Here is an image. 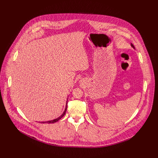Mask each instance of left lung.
<instances>
[{
    "instance_id": "1",
    "label": "left lung",
    "mask_w": 158,
    "mask_h": 158,
    "mask_svg": "<svg viewBox=\"0 0 158 158\" xmlns=\"http://www.w3.org/2000/svg\"><path fill=\"white\" fill-rule=\"evenodd\" d=\"M131 47H132L133 49H135V48L134 47V46H133V45H132V44H131Z\"/></svg>"
}]
</instances>
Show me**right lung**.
<instances>
[{"instance_id":"obj_1","label":"right lung","mask_w":158,"mask_h":158,"mask_svg":"<svg viewBox=\"0 0 158 158\" xmlns=\"http://www.w3.org/2000/svg\"><path fill=\"white\" fill-rule=\"evenodd\" d=\"M68 99V98H67ZM67 101H66V104H65V110L64 111L63 113L62 114V115H60L59 118L55 119H53V120H51V121H44V122H40L41 123H43V124H45V123H47V124H52V123H56L57 121H58L59 120H60L65 114V112L67 110Z\"/></svg>"}]
</instances>
